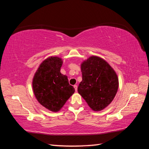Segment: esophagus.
<instances>
[{
    "instance_id": "34e87169",
    "label": "esophagus",
    "mask_w": 149,
    "mask_h": 149,
    "mask_svg": "<svg viewBox=\"0 0 149 149\" xmlns=\"http://www.w3.org/2000/svg\"><path fill=\"white\" fill-rule=\"evenodd\" d=\"M74 88H75V91H77V85H74Z\"/></svg>"
}]
</instances>
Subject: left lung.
I'll return each mask as SVG.
<instances>
[{
    "label": "left lung",
    "mask_w": 149,
    "mask_h": 149,
    "mask_svg": "<svg viewBox=\"0 0 149 149\" xmlns=\"http://www.w3.org/2000/svg\"><path fill=\"white\" fill-rule=\"evenodd\" d=\"M82 79L78 93L93 111H100L112 102L118 88L115 70L105 60L91 56L81 64Z\"/></svg>",
    "instance_id": "1"
}]
</instances>
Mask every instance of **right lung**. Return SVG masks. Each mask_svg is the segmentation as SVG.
<instances>
[{
	"label": "right lung",
	"mask_w": 149,
	"mask_h": 149,
	"mask_svg": "<svg viewBox=\"0 0 149 149\" xmlns=\"http://www.w3.org/2000/svg\"><path fill=\"white\" fill-rule=\"evenodd\" d=\"M61 58L50 57L41 63L34 74L33 88L34 95L43 106L53 112L61 109L75 89L68 83L66 75L60 70Z\"/></svg>",
	"instance_id": "right-lung-1"
}]
</instances>
